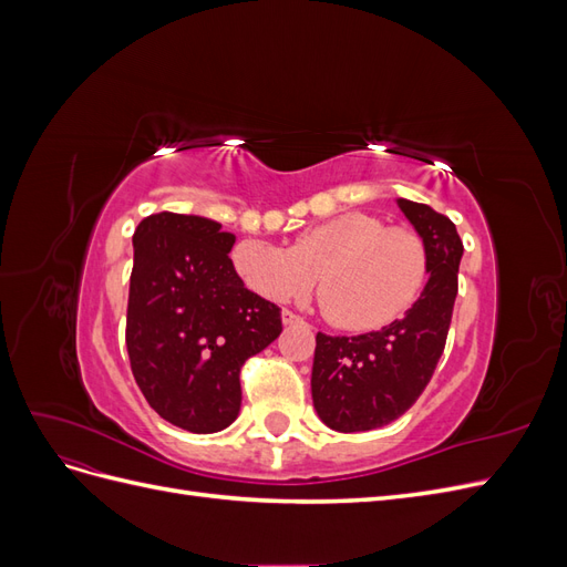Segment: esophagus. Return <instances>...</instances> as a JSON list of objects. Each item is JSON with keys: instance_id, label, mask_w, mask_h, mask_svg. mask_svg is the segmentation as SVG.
Returning a JSON list of instances; mask_svg holds the SVG:
<instances>
[{"instance_id": "obj_1", "label": "esophagus", "mask_w": 567, "mask_h": 567, "mask_svg": "<svg viewBox=\"0 0 567 567\" xmlns=\"http://www.w3.org/2000/svg\"><path fill=\"white\" fill-rule=\"evenodd\" d=\"M281 319H284V323H286V326L302 323V317H298L296 312H290V310H284V312H281Z\"/></svg>"}]
</instances>
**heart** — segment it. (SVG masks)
Listing matches in <instances>:
<instances>
[{
	"instance_id": "heart-1",
	"label": "heart",
	"mask_w": 567,
	"mask_h": 567,
	"mask_svg": "<svg viewBox=\"0 0 567 567\" xmlns=\"http://www.w3.org/2000/svg\"><path fill=\"white\" fill-rule=\"evenodd\" d=\"M234 265L269 300L302 298L319 277L326 317L346 331H375L414 305L427 255L414 229L348 213L305 229L290 248L248 238L236 246Z\"/></svg>"
}]
</instances>
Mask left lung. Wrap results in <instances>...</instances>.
Returning a JSON list of instances; mask_svg holds the SVG:
<instances>
[{
  "mask_svg": "<svg viewBox=\"0 0 567 567\" xmlns=\"http://www.w3.org/2000/svg\"><path fill=\"white\" fill-rule=\"evenodd\" d=\"M423 238L427 284L402 319L362 336L317 333L312 402L338 433H362L400 419L431 383L447 342L463 244L454 221L431 205L398 198Z\"/></svg>",
  "mask_w": 567,
  "mask_h": 567,
  "instance_id": "1",
  "label": "left lung"
}]
</instances>
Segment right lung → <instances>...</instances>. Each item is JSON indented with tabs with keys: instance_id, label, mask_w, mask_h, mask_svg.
Returning a JSON list of instances; mask_svg holds the SVG:
<instances>
[{
	"instance_id": "obj_1",
	"label": "right lung",
	"mask_w": 567,
	"mask_h": 567,
	"mask_svg": "<svg viewBox=\"0 0 567 567\" xmlns=\"http://www.w3.org/2000/svg\"><path fill=\"white\" fill-rule=\"evenodd\" d=\"M236 236L198 215H148L134 229L127 354L151 409L188 433H217L241 409V367L281 333V310L248 290Z\"/></svg>"
}]
</instances>
